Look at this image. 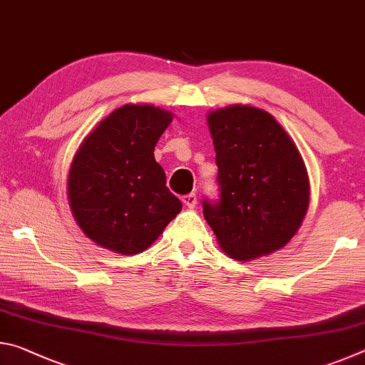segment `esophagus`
Listing matches in <instances>:
<instances>
[{
	"label": "esophagus",
	"mask_w": 365,
	"mask_h": 365,
	"mask_svg": "<svg viewBox=\"0 0 365 365\" xmlns=\"http://www.w3.org/2000/svg\"><path fill=\"white\" fill-rule=\"evenodd\" d=\"M182 202L187 207H195L196 206V195L195 193H190V195H185L182 197Z\"/></svg>",
	"instance_id": "1"
}]
</instances>
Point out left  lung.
Segmentation results:
<instances>
[{
	"label": "left lung",
	"instance_id": "8db88e82",
	"mask_svg": "<svg viewBox=\"0 0 365 365\" xmlns=\"http://www.w3.org/2000/svg\"><path fill=\"white\" fill-rule=\"evenodd\" d=\"M220 200L202 214L225 255L251 261L282 250L309 207V175L292 137L275 117L251 104L206 115Z\"/></svg>",
	"mask_w": 365,
	"mask_h": 365
}]
</instances>
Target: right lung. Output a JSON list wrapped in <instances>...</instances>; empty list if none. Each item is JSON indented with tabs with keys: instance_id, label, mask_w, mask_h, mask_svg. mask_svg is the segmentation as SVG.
Listing matches in <instances>:
<instances>
[{
	"instance_id": "right-lung-1",
	"label": "right lung",
	"mask_w": 365,
	"mask_h": 365,
	"mask_svg": "<svg viewBox=\"0 0 365 365\" xmlns=\"http://www.w3.org/2000/svg\"><path fill=\"white\" fill-rule=\"evenodd\" d=\"M174 114L154 104H123L83 138L71 163L67 197L91 242L138 255L156 242L182 202L165 187L154 146Z\"/></svg>"
}]
</instances>
